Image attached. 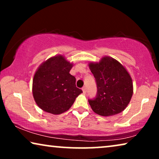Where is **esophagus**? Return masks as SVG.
I'll return each mask as SVG.
<instances>
[{"label": "esophagus", "mask_w": 159, "mask_h": 159, "mask_svg": "<svg viewBox=\"0 0 159 159\" xmlns=\"http://www.w3.org/2000/svg\"><path fill=\"white\" fill-rule=\"evenodd\" d=\"M82 91H83L84 93H86V88H85V87H83V88H82Z\"/></svg>", "instance_id": "obj_1"}]
</instances>
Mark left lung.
<instances>
[{"mask_svg":"<svg viewBox=\"0 0 159 159\" xmlns=\"http://www.w3.org/2000/svg\"><path fill=\"white\" fill-rule=\"evenodd\" d=\"M91 72L96 80L98 94L89 100L95 114L102 116L118 114L127 108L133 94V83L129 73L120 62L103 56L99 62H90Z\"/></svg>","mask_w":159,"mask_h":159,"instance_id":"obj_1","label":"left lung"}]
</instances>
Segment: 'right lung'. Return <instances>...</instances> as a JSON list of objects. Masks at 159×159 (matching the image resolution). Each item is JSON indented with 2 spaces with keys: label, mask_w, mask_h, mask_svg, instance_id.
<instances>
[{
  "label": "right lung",
  "mask_w": 159,
  "mask_h": 159,
  "mask_svg": "<svg viewBox=\"0 0 159 159\" xmlns=\"http://www.w3.org/2000/svg\"><path fill=\"white\" fill-rule=\"evenodd\" d=\"M74 66L64 56L56 55L43 61L32 80V95L41 109L57 115L68 111L82 93L76 79L69 74Z\"/></svg>",
  "instance_id": "obj_1"
}]
</instances>
